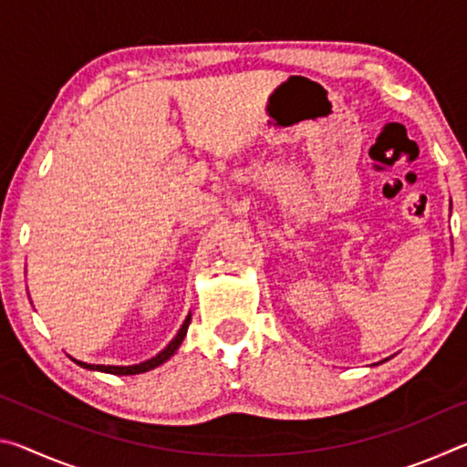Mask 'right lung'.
<instances>
[{"label": "right lung", "mask_w": 467, "mask_h": 467, "mask_svg": "<svg viewBox=\"0 0 467 467\" xmlns=\"http://www.w3.org/2000/svg\"><path fill=\"white\" fill-rule=\"evenodd\" d=\"M189 321H192V315H189V317L185 319L183 327L179 329V334L175 336V339H172V342L167 348H164L161 354H156L154 358H150L146 362H140V365H133V367H105V365H86V362H80V360H74V362H78V365L84 367V368L100 370V373H110V375H140V373H146V370H152L158 365H162V362H167L172 357V354L177 352V348L181 346V342H183V337L187 334Z\"/></svg>", "instance_id": "add662e5"}]
</instances>
